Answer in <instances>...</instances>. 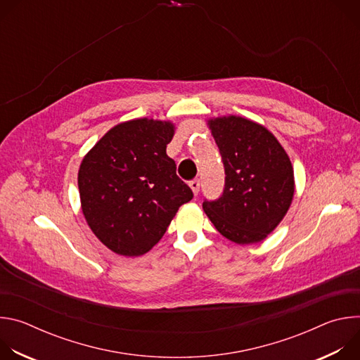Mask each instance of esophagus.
<instances>
[{"label": "esophagus", "instance_id": "34e87169", "mask_svg": "<svg viewBox=\"0 0 360 360\" xmlns=\"http://www.w3.org/2000/svg\"><path fill=\"white\" fill-rule=\"evenodd\" d=\"M189 186H191L192 192H193L195 195H198V192H199V186H200L199 179H198V178H193L192 181H189Z\"/></svg>", "mask_w": 360, "mask_h": 360}]
</instances>
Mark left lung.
Here are the masks:
<instances>
[{
	"mask_svg": "<svg viewBox=\"0 0 360 360\" xmlns=\"http://www.w3.org/2000/svg\"><path fill=\"white\" fill-rule=\"evenodd\" d=\"M225 168L224 192L202 208L232 242H261L286 215L293 198V168L278 139L240 117L210 121Z\"/></svg>",
	"mask_w": 360,
	"mask_h": 360,
	"instance_id": "left-lung-1",
	"label": "left lung"
}]
</instances>
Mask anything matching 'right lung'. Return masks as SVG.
<instances>
[{
	"instance_id": "obj_1",
	"label": "right lung",
	"mask_w": 360,
	"mask_h": 360,
	"mask_svg": "<svg viewBox=\"0 0 360 360\" xmlns=\"http://www.w3.org/2000/svg\"><path fill=\"white\" fill-rule=\"evenodd\" d=\"M172 136L169 122L128 121L110 129L82 160L78 188L84 217L118 255L146 253L193 196L167 155Z\"/></svg>"
}]
</instances>
